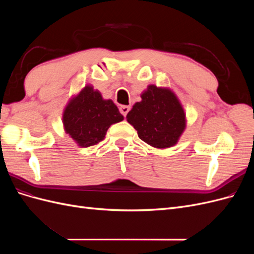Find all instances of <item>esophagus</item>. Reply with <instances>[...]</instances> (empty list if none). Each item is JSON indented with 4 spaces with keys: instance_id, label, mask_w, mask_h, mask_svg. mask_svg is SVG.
<instances>
[{
    "instance_id": "34e87169",
    "label": "esophagus",
    "mask_w": 254,
    "mask_h": 254,
    "mask_svg": "<svg viewBox=\"0 0 254 254\" xmlns=\"http://www.w3.org/2000/svg\"><path fill=\"white\" fill-rule=\"evenodd\" d=\"M129 110H130V107L129 106H121L120 107V111H121V113L123 115H124V117H126Z\"/></svg>"
}]
</instances>
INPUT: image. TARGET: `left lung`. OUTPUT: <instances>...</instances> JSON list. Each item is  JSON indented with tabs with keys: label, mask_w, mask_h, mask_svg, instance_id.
I'll return each mask as SVG.
<instances>
[{
	"label": "left lung",
	"mask_w": 254,
	"mask_h": 254,
	"mask_svg": "<svg viewBox=\"0 0 254 254\" xmlns=\"http://www.w3.org/2000/svg\"><path fill=\"white\" fill-rule=\"evenodd\" d=\"M141 98L128 112L127 122L140 139L152 147H173L187 128L186 112L179 98L170 88L155 84H149Z\"/></svg>",
	"instance_id": "left-lung-1"
}]
</instances>
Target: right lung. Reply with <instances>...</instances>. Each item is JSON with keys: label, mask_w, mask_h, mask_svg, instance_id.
I'll use <instances>...</instances> for the list:
<instances>
[{"label": "right lung", "mask_w": 254, "mask_h": 254, "mask_svg": "<svg viewBox=\"0 0 254 254\" xmlns=\"http://www.w3.org/2000/svg\"><path fill=\"white\" fill-rule=\"evenodd\" d=\"M124 120L111 99L87 84L67 102L63 113L64 129L80 147H90L104 140L107 130Z\"/></svg>", "instance_id": "right-lung-1"}]
</instances>
